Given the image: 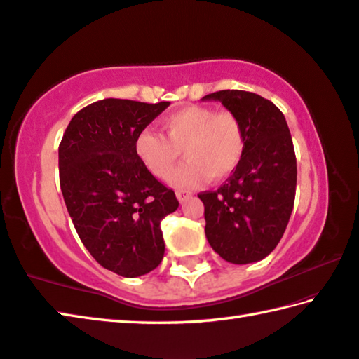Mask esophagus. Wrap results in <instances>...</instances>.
<instances>
[{"label":"esophagus","mask_w":359,"mask_h":359,"mask_svg":"<svg viewBox=\"0 0 359 359\" xmlns=\"http://www.w3.org/2000/svg\"><path fill=\"white\" fill-rule=\"evenodd\" d=\"M175 196H177V199L180 202H185V201H188V199L193 196V193L191 191H187V190H177V191H175Z\"/></svg>","instance_id":"1"}]
</instances>
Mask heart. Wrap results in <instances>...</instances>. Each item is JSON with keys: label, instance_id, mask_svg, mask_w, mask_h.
<instances>
[{"label": "heart", "instance_id": "1", "mask_svg": "<svg viewBox=\"0 0 359 359\" xmlns=\"http://www.w3.org/2000/svg\"><path fill=\"white\" fill-rule=\"evenodd\" d=\"M163 135L142 130L135 151L155 177L168 179L184 151L187 161L172 175L177 187H196L201 182L223 180L236 171L246 149L243 122L232 111L208 107H187L161 121Z\"/></svg>", "mask_w": 359, "mask_h": 359}]
</instances>
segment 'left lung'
<instances>
[{
	"label": "left lung",
	"mask_w": 359,
	"mask_h": 359,
	"mask_svg": "<svg viewBox=\"0 0 359 359\" xmlns=\"http://www.w3.org/2000/svg\"><path fill=\"white\" fill-rule=\"evenodd\" d=\"M218 100L236 113L246 133L245 155L217 191H202L205 237L231 264L262 260L275 250L295 202L297 158L287 122L275 103L246 90L226 89Z\"/></svg>",
	"instance_id": "8db88e82"
}]
</instances>
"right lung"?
Returning a JSON list of instances; mask_svg holds the SVG:
<instances>
[{
	"label": "right lung",
	"instance_id": "right-lung-1",
	"mask_svg": "<svg viewBox=\"0 0 359 359\" xmlns=\"http://www.w3.org/2000/svg\"><path fill=\"white\" fill-rule=\"evenodd\" d=\"M169 102L105 99L80 109L60 144V184L78 237L103 269L136 278L160 265V223L175 193L154 177L135 141Z\"/></svg>",
	"mask_w": 359,
	"mask_h": 359
}]
</instances>
